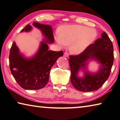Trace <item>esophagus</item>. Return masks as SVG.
I'll list each match as a JSON object with an SVG mask.
<instances>
[{
	"mask_svg": "<svg viewBox=\"0 0 120 120\" xmlns=\"http://www.w3.org/2000/svg\"><path fill=\"white\" fill-rule=\"evenodd\" d=\"M68 56H69V54H68V52H65L64 53V56H65V57L68 58Z\"/></svg>",
	"mask_w": 120,
	"mask_h": 120,
	"instance_id": "esophagus-1",
	"label": "esophagus"
}]
</instances>
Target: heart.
Here are the masks:
<instances>
[{
    "label": "heart",
    "instance_id": "heart-1",
    "mask_svg": "<svg viewBox=\"0 0 120 120\" xmlns=\"http://www.w3.org/2000/svg\"><path fill=\"white\" fill-rule=\"evenodd\" d=\"M97 36L96 31L89 27L80 25H68L61 29L56 40L60 46H70V51L73 54L82 52L94 41Z\"/></svg>",
    "mask_w": 120,
    "mask_h": 120
}]
</instances>
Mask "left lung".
Instances as JSON below:
<instances>
[{
	"instance_id": "obj_1",
	"label": "left lung",
	"mask_w": 120,
	"mask_h": 120,
	"mask_svg": "<svg viewBox=\"0 0 120 120\" xmlns=\"http://www.w3.org/2000/svg\"><path fill=\"white\" fill-rule=\"evenodd\" d=\"M88 60H97L100 64L98 72L90 73L86 70ZM114 61L112 42L105 32L101 38L90 44L84 51L77 56H69L70 80L75 88L81 92L97 90L102 86L110 75ZM84 72V77L78 76L79 71Z\"/></svg>"
}]
</instances>
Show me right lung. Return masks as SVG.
<instances>
[{"label":"right lung","mask_w":120,"mask_h":120,"mask_svg":"<svg viewBox=\"0 0 120 120\" xmlns=\"http://www.w3.org/2000/svg\"><path fill=\"white\" fill-rule=\"evenodd\" d=\"M33 25L41 31L45 40L41 42L40 48L34 56L24 57L13 42L10 50L9 61L11 74L22 88L27 90H38L46 86L49 81L50 70L63 51L48 50L47 43H53L54 38L51 26L34 22ZM32 26L27 24L21 31L29 32Z\"/></svg>","instance_id":"obj_1"}]
</instances>
